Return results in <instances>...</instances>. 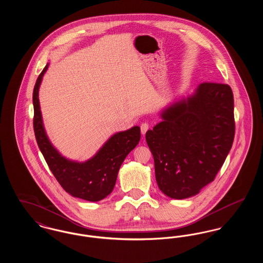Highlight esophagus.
<instances>
[{
  "label": "esophagus",
  "instance_id": "1",
  "mask_svg": "<svg viewBox=\"0 0 263 263\" xmlns=\"http://www.w3.org/2000/svg\"><path fill=\"white\" fill-rule=\"evenodd\" d=\"M149 128H150V125H149L147 122L142 123V124H141V133H142L143 135H145V134L147 133V131L149 130Z\"/></svg>",
  "mask_w": 263,
  "mask_h": 263
}]
</instances>
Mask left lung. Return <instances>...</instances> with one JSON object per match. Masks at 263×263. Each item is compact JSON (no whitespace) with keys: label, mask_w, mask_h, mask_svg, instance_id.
<instances>
[{"label":"left lung","mask_w":263,"mask_h":263,"mask_svg":"<svg viewBox=\"0 0 263 263\" xmlns=\"http://www.w3.org/2000/svg\"><path fill=\"white\" fill-rule=\"evenodd\" d=\"M163 121L146 133L163 194L185 199L212 182L235 137L234 96L230 86L202 83L192 96L161 113Z\"/></svg>","instance_id":"8db88e82"}]
</instances>
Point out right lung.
Instances as JSON below:
<instances>
[{
  "mask_svg": "<svg viewBox=\"0 0 263 263\" xmlns=\"http://www.w3.org/2000/svg\"><path fill=\"white\" fill-rule=\"evenodd\" d=\"M48 66L49 63L38 76L33 88V129L38 147L52 174L66 192L77 198L98 202L112 192L121 164L140 141V127L134 126L114 134L91 159L84 163L63 157L46 135L39 105V87Z\"/></svg>",
  "mask_w": 263,
  "mask_h": 263,
  "instance_id": "add662e5",
  "label": "right lung"
}]
</instances>
